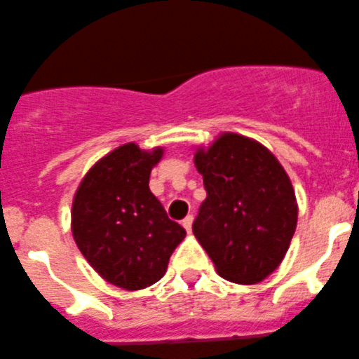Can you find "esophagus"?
Instances as JSON below:
<instances>
[{"mask_svg": "<svg viewBox=\"0 0 359 359\" xmlns=\"http://www.w3.org/2000/svg\"><path fill=\"white\" fill-rule=\"evenodd\" d=\"M182 226L186 229L187 233H191V229H193V216H186L182 219Z\"/></svg>", "mask_w": 359, "mask_h": 359, "instance_id": "34e87169", "label": "esophagus"}]
</instances>
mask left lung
Here are the masks:
<instances>
[{"mask_svg":"<svg viewBox=\"0 0 359 359\" xmlns=\"http://www.w3.org/2000/svg\"><path fill=\"white\" fill-rule=\"evenodd\" d=\"M207 191L193 233L225 280L255 285L285 259L297 225L289 175L267 147L221 133L195 150Z\"/></svg>","mask_w":359,"mask_h":359,"instance_id":"left-lung-1","label":"left lung"}]
</instances>
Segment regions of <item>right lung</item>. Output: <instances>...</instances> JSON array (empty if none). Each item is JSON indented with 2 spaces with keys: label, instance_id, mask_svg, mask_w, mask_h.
Masks as SVG:
<instances>
[{
  "label": "right lung",
  "instance_id": "add662e5",
  "mask_svg": "<svg viewBox=\"0 0 359 359\" xmlns=\"http://www.w3.org/2000/svg\"><path fill=\"white\" fill-rule=\"evenodd\" d=\"M163 154V147L143 150L134 142L116 147L86 172L74 195V241L99 276L123 290L159 281L186 237L149 189Z\"/></svg>",
  "mask_w": 359,
  "mask_h": 359
}]
</instances>
